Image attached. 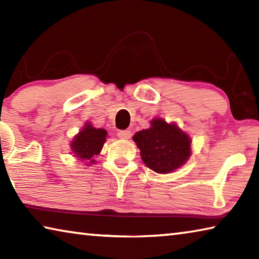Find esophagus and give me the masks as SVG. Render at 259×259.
Masks as SVG:
<instances>
[{
  "instance_id": "obj_1",
  "label": "esophagus",
  "mask_w": 259,
  "mask_h": 259,
  "mask_svg": "<svg viewBox=\"0 0 259 259\" xmlns=\"http://www.w3.org/2000/svg\"><path fill=\"white\" fill-rule=\"evenodd\" d=\"M117 137L121 139H129L131 137V133L129 130H120L117 133Z\"/></svg>"
}]
</instances>
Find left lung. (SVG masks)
Listing matches in <instances>:
<instances>
[{
    "mask_svg": "<svg viewBox=\"0 0 259 259\" xmlns=\"http://www.w3.org/2000/svg\"><path fill=\"white\" fill-rule=\"evenodd\" d=\"M134 140L148 168L157 174H169L182 166L191 155V140L176 124L162 119L152 121L150 129L138 131Z\"/></svg>",
    "mask_w": 259,
    "mask_h": 259,
    "instance_id": "1",
    "label": "left lung"
}]
</instances>
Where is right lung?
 Returning a JSON list of instances; mask_svg holds the SVG:
<instances>
[{"label":"right lung","instance_id":"right-lung-1","mask_svg":"<svg viewBox=\"0 0 259 259\" xmlns=\"http://www.w3.org/2000/svg\"><path fill=\"white\" fill-rule=\"evenodd\" d=\"M107 133L87 123L72 142V150L78 159L94 163V157L102 151Z\"/></svg>","mask_w":259,"mask_h":259}]
</instances>
